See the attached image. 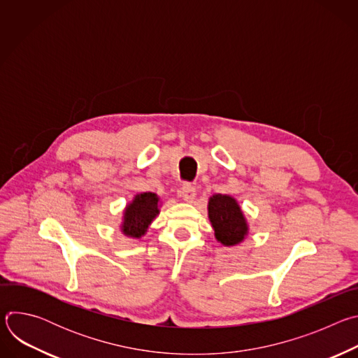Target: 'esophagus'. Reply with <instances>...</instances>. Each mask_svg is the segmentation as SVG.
<instances>
[{"label":"esophagus","instance_id":"esophagus-1","mask_svg":"<svg viewBox=\"0 0 358 358\" xmlns=\"http://www.w3.org/2000/svg\"><path fill=\"white\" fill-rule=\"evenodd\" d=\"M181 196H182L184 201L192 202L194 198H195V187L191 185V184H188V182L184 184V185L181 187Z\"/></svg>","mask_w":358,"mask_h":358}]
</instances>
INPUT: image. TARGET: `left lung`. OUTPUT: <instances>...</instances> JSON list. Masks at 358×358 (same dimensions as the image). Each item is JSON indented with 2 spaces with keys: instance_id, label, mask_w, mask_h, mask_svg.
Wrapping results in <instances>:
<instances>
[{
  "instance_id": "8db88e82",
  "label": "left lung",
  "mask_w": 358,
  "mask_h": 358,
  "mask_svg": "<svg viewBox=\"0 0 358 358\" xmlns=\"http://www.w3.org/2000/svg\"><path fill=\"white\" fill-rule=\"evenodd\" d=\"M208 218L215 238L224 246H235L248 235V224L236 199L231 195L215 194L208 201Z\"/></svg>"
}]
</instances>
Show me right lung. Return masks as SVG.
Listing matches in <instances>:
<instances>
[{"mask_svg":"<svg viewBox=\"0 0 358 358\" xmlns=\"http://www.w3.org/2000/svg\"><path fill=\"white\" fill-rule=\"evenodd\" d=\"M160 198L155 192L137 194L123 213L122 232L130 238H141L150 224L160 214Z\"/></svg>","mask_w":358,"mask_h":358,"instance_id":"obj_1","label":"right lung"}]
</instances>
